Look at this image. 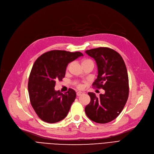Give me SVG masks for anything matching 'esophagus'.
<instances>
[{
	"mask_svg": "<svg viewBox=\"0 0 154 154\" xmlns=\"http://www.w3.org/2000/svg\"><path fill=\"white\" fill-rule=\"evenodd\" d=\"M76 94H77V96H80V95H81L82 94V92H77Z\"/></svg>",
	"mask_w": 154,
	"mask_h": 154,
	"instance_id": "esophagus-1",
	"label": "esophagus"
}]
</instances>
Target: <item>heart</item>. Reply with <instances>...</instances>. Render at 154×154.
<instances>
[{
  "label": "heart",
  "instance_id": "1",
  "mask_svg": "<svg viewBox=\"0 0 154 154\" xmlns=\"http://www.w3.org/2000/svg\"><path fill=\"white\" fill-rule=\"evenodd\" d=\"M92 62L91 60L90 59H84L82 61V64L84 63H86V62ZM68 69V68H67ZM75 86L79 88V89H82V88H83V85L82 84H80V83H78V82H76L75 83Z\"/></svg>",
  "mask_w": 154,
  "mask_h": 154
}]
</instances>
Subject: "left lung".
Instances as JSON below:
<instances>
[{
    "instance_id": "8db88e82",
    "label": "left lung",
    "mask_w": 154,
    "mask_h": 154,
    "mask_svg": "<svg viewBox=\"0 0 154 154\" xmlns=\"http://www.w3.org/2000/svg\"><path fill=\"white\" fill-rule=\"evenodd\" d=\"M85 53L96 62L98 75L93 87L102 88L104 94L97 97L88 92L91 102L85 108L87 116L94 122L106 124L116 119L127 101L128 77L125 62L121 55L108 47L87 50Z\"/></svg>"
}]
</instances>
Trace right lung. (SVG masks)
Returning <instances> with one entry per match:
<instances>
[{
	"instance_id": "add662e5",
	"label": "right lung",
	"mask_w": 154,
	"mask_h": 154,
	"mask_svg": "<svg viewBox=\"0 0 154 154\" xmlns=\"http://www.w3.org/2000/svg\"><path fill=\"white\" fill-rule=\"evenodd\" d=\"M83 54L54 50L40 55L34 62L29 78L28 91L30 103L38 117L47 123H56L67 116L75 99V91L69 88L64 94L55 91L57 80L66 75L69 63Z\"/></svg>"
}]
</instances>
